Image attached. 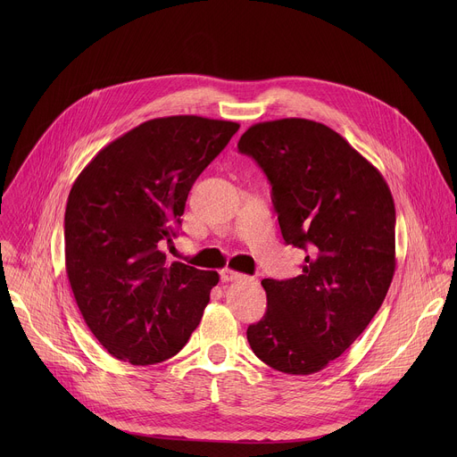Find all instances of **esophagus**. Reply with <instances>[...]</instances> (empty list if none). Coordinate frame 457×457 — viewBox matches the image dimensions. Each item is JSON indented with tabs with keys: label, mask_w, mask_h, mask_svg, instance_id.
Listing matches in <instances>:
<instances>
[{
	"label": "esophagus",
	"mask_w": 457,
	"mask_h": 457,
	"mask_svg": "<svg viewBox=\"0 0 457 457\" xmlns=\"http://www.w3.org/2000/svg\"><path fill=\"white\" fill-rule=\"evenodd\" d=\"M220 278H222V282H233V280H238V278H242V275L240 273H237V271H233V270H222L220 271Z\"/></svg>",
	"instance_id": "1"
}]
</instances>
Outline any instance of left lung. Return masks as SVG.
I'll return each instance as SVG.
<instances>
[{
    "label": "left lung",
    "instance_id": "left-lung-1",
    "mask_svg": "<svg viewBox=\"0 0 457 457\" xmlns=\"http://www.w3.org/2000/svg\"><path fill=\"white\" fill-rule=\"evenodd\" d=\"M238 152L264 170L286 244L307 251L302 275L262 280L268 311L247 342L280 372H318L365 331L393 282V195L340 134L309 119L253 124Z\"/></svg>",
    "mask_w": 457,
    "mask_h": 457
}]
</instances>
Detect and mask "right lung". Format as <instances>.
I'll use <instances>...</instances> for the list:
<instances>
[{
  "instance_id": "right-lung-1",
  "label": "right lung",
  "mask_w": 457,
  "mask_h": 457,
  "mask_svg": "<svg viewBox=\"0 0 457 457\" xmlns=\"http://www.w3.org/2000/svg\"><path fill=\"white\" fill-rule=\"evenodd\" d=\"M240 124L152 119L104 146L76 179L64 212V262L78 307L117 360L154 365L197 329L217 271L168 264L187 193Z\"/></svg>"
}]
</instances>
